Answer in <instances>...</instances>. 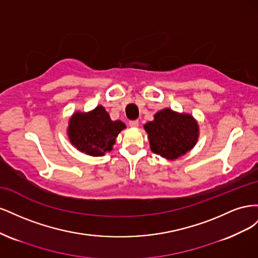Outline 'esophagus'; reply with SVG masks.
<instances>
[{
    "label": "esophagus",
    "mask_w": 258,
    "mask_h": 258,
    "mask_svg": "<svg viewBox=\"0 0 258 258\" xmlns=\"http://www.w3.org/2000/svg\"><path fill=\"white\" fill-rule=\"evenodd\" d=\"M129 126L132 127V128L138 127L139 126V120H131V121H129Z\"/></svg>",
    "instance_id": "1"
}]
</instances>
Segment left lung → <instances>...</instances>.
Wrapping results in <instances>:
<instances>
[{
	"label": "left lung",
	"instance_id": "obj_1",
	"mask_svg": "<svg viewBox=\"0 0 258 258\" xmlns=\"http://www.w3.org/2000/svg\"><path fill=\"white\" fill-rule=\"evenodd\" d=\"M151 150L161 157L173 160L196 145L199 126L189 114H179L163 108L154 115V120L144 124Z\"/></svg>",
	"mask_w": 258,
	"mask_h": 258
}]
</instances>
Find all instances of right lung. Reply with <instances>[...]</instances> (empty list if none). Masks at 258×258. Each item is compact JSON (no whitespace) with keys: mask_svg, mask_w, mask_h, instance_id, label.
I'll use <instances>...</instances> for the list:
<instances>
[{"mask_svg":"<svg viewBox=\"0 0 258 258\" xmlns=\"http://www.w3.org/2000/svg\"><path fill=\"white\" fill-rule=\"evenodd\" d=\"M126 128L120 120H112L102 105L88 113L76 112L69 121L68 136L77 150L90 156H103L113 150L119 132Z\"/></svg>","mask_w":258,"mask_h":258,"instance_id":"1","label":"right lung"}]
</instances>
